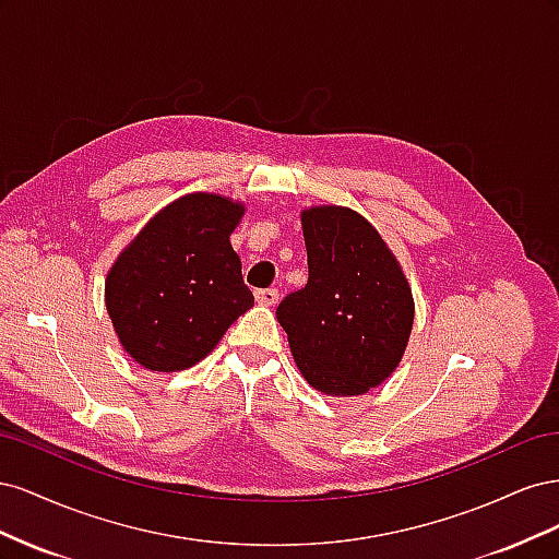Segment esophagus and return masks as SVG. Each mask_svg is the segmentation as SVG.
I'll return each mask as SVG.
<instances>
[{
  "mask_svg": "<svg viewBox=\"0 0 559 559\" xmlns=\"http://www.w3.org/2000/svg\"><path fill=\"white\" fill-rule=\"evenodd\" d=\"M257 300L261 302V306H275V302L280 300V292L277 289H259Z\"/></svg>",
  "mask_w": 559,
  "mask_h": 559,
  "instance_id": "obj_1",
  "label": "esophagus"
}]
</instances>
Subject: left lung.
I'll list each match as a JSON object with an SVG mask.
<instances>
[{"mask_svg": "<svg viewBox=\"0 0 559 559\" xmlns=\"http://www.w3.org/2000/svg\"><path fill=\"white\" fill-rule=\"evenodd\" d=\"M308 284L277 308L296 366L314 389L359 396L399 366L415 302L380 233L349 207L302 210Z\"/></svg>", "mask_w": 559, "mask_h": 559, "instance_id": "obj_1", "label": "left lung"}]
</instances>
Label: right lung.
Segmentation results:
<instances>
[{"label":"right lung","mask_w":559,"mask_h":559,"mask_svg":"<svg viewBox=\"0 0 559 559\" xmlns=\"http://www.w3.org/2000/svg\"><path fill=\"white\" fill-rule=\"evenodd\" d=\"M245 205L189 193L163 207L111 265L105 302L123 349L158 373L191 368L253 306L230 233Z\"/></svg>","instance_id":"add662e5"}]
</instances>
